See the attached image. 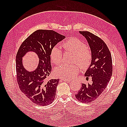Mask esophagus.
<instances>
[{
  "label": "esophagus",
  "mask_w": 127,
  "mask_h": 127,
  "mask_svg": "<svg viewBox=\"0 0 127 127\" xmlns=\"http://www.w3.org/2000/svg\"><path fill=\"white\" fill-rule=\"evenodd\" d=\"M61 80L63 81H66V82H70L71 81V80H64V79H61Z\"/></svg>",
  "instance_id": "1"
}]
</instances>
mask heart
Returning a JSON list of instances; mask_svg holds the SVG:
<instances>
[{"label": "heart", "instance_id": "1", "mask_svg": "<svg viewBox=\"0 0 127 127\" xmlns=\"http://www.w3.org/2000/svg\"><path fill=\"white\" fill-rule=\"evenodd\" d=\"M66 52L72 54V61L76 62L71 64H64L55 69L57 76L64 80L72 79L77 74L80 68L83 69L89 66L92 61V52L86 46L82 40L76 37H71L66 40L62 45ZM50 58L54 64H58L62 61V52L58 47H54L50 52Z\"/></svg>", "mask_w": 127, "mask_h": 127}]
</instances>
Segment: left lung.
Returning <instances> with one entry per match:
<instances>
[{"instance_id":"left-lung-1","label":"left lung","mask_w":127,"mask_h":127,"mask_svg":"<svg viewBox=\"0 0 127 127\" xmlns=\"http://www.w3.org/2000/svg\"><path fill=\"white\" fill-rule=\"evenodd\" d=\"M79 32L85 36L91 48V64L85 76L87 78L91 76L93 83H82L75 97L81 102L88 103L98 98L107 87L112 74V58L108 47L102 39L87 31Z\"/></svg>"}]
</instances>
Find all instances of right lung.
I'll return each mask as SVG.
<instances>
[{"label":"right lung","instance_id":"1","mask_svg":"<svg viewBox=\"0 0 127 127\" xmlns=\"http://www.w3.org/2000/svg\"><path fill=\"white\" fill-rule=\"evenodd\" d=\"M65 37L52 30L40 29L30 35L19 48L16 58L17 83L21 91L35 104L45 106L55 99L59 79L45 80L52 70L51 51ZM29 52H34L39 59L37 68L31 72L25 69L22 62Z\"/></svg>","mask_w":127,"mask_h":127}]
</instances>
